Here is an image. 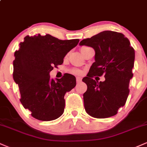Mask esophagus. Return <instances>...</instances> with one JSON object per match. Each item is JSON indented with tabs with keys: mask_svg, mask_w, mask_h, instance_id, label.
Returning a JSON list of instances; mask_svg holds the SVG:
<instances>
[{
	"mask_svg": "<svg viewBox=\"0 0 147 147\" xmlns=\"http://www.w3.org/2000/svg\"><path fill=\"white\" fill-rule=\"evenodd\" d=\"M76 81H77V83H79V82H82V78L81 77H77L76 78Z\"/></svg>",
	"mask_w": 147,
	"mask_h": 147,
	"instance_id": "34e87169",
	"label": "esophagus"
}]
</instances>
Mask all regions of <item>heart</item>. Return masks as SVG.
Returning <instances> with one entry per match:
<instances>
[{
    "instance_id": "heart-1",
    "label": "heart",
    "mask_w": 147,
    "mask_h": 147,
    "mask_svg": "<svg viewBox=\"0 0 147 147\" xmlns=\"http://www.w3.org/2000/svg\"><path fill=\"white\" fill-rule=\"evenodd\" d=\"M84 48H86V47H82V48H81V50H82V49H84ZM71 73L74 74V75H81L83 74V70H80V69H78V68H73L71 70Z\"/></svg>"
}]
</instances>
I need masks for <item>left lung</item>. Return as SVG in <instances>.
<instances>
[{
	"label": "left lung",
	"mask_w": 147,
	"mask_h": 147,
	"mask_svg": "<svg viewBox=\"0 0 147 147\" xmlns=\"http://www.w3.org/2000/svg\"><path fill=\"white\" fill-rule=\"evenodd\" d=\"M79 45L92 47L95 51V61L87 77L82 79L87 85V90L84 93L86 111L95 118L115 115L118 109L125 105L129 94L134 49L123 34L113 31L102 32L82 40ZM103 74L104 82L93 79Z\"/></svg>",
	"instance_id": "1"
}]
</instances>
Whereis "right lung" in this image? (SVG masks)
<instances>
[{"instance_id":"add662e5","label":"right lung","mask_w":147,"mask_h":147,"mask_svg":"<svg viewBox=\"0 0 147 147\" xmlns=\"http://www.w3.org/2000/svg\"><path fill=\"white\" fill-rule=\"evenodd\" d=\"M79 41L38 34L25 36L14 52L13 78L19 87L20 101L35 119L51 121L63 114L64 96L75 87L76 79L67 73L55 82L49 74L63 63L64 57Z\"/></svg>"}]
</instances>
